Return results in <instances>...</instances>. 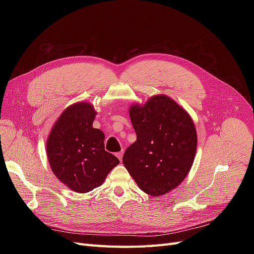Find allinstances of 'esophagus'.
<instances>
[{
  "label": "esophagus",
  "instance_id": "1",
  "mask_svg": "<svg viewBox=\"0 0 254 254\" xmlns=\"http://www.w3.org/2000/svg\"><path fill=\"white\" fill-rule=\"evenodd\" d=\"M117 157L120 159V161H122V159H123V151L118 152V153H117Z\"/></svg>",
  "mask_w": 254,
  "mask_h": 254
}]
</instances>
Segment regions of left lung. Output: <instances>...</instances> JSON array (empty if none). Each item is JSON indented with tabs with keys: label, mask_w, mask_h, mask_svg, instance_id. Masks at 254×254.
Segmentation results:
<instances>
[{
	"label": "left lung",
	"mask_w": 254,
	"mask_h": 254,
	"mask_svg": "<svg viewBox=\"0 0 254 254\" xmlns=\"http://www.w3.org/2000/svg\"><path fill=\"white\" fill-rule=\"evenodd\" d=\"M130 120L136 141L126 149L123 163L143 191L160 196L184 180L193 165L197 133L193 120L166 95L132 105Z\"/></svg>",
	"instance_id": "1"
}]
</instances>
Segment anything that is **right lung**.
I'll return each instance as SVG.
<instances>
[{
  "mask_svg": "<svg viewBox=\"0 0 254 254\" xmlns=\"http://www.w3.org/2000/svg\"><path fill=\"white\" fill-rule=\"evenodd\" d=\"M96 111L90 103H76L61 113L52 128L47 153L53 173L76 193L102 186L120 161L105 150V134L93 128Z\"/></svg>",
  "mask_w": 254,
  "mask_h": 254,
  "instance_id": "1",
  "label": "right lung"
}]
</instances>
